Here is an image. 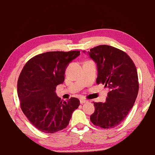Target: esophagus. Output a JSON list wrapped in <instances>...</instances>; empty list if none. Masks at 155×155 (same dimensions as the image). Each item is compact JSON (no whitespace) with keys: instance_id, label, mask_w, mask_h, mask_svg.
Instances as JSON below:
<instances>
[{"instance_id":"1","label":"esophagus","mask_w":155,"mask_h":155,"mask_svg":"<svg viewBox=\"0 0 155 155\" xmlns=\"http://www.w3.org/2000/svg\"><path fill=\"white\" fill-rule=\"evenodd\" d=\"M80 102H81V104H85V103H87V101L85 100V99H81V100H80Z\"/></svg>"}]
</instances>
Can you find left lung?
<instances>
[{"label": "left lung", "mask_w": 155, "mask_h": 155, "mask_svg": "<svg viewBox=\"0 0 155 155\" xmlns=\"http://www.w3.org/2000/svg\"><path fill=\"white\" fill-rule=\"evenodd\" d=\"M87 54L97 64V84H104L109 89L106 102L93 103L95 111L90 119L95 126L111 129L123 121L136 101L139 91L137 68L127 53L111 46H97Z\"/></svg>", "instance_id": "left-lung-1"}]
</instances>
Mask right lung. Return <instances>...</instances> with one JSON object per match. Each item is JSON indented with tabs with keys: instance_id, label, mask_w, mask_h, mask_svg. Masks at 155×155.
Segmentation results:
<instances>
[{
	"instance_id": "1",
	"label": "right lung",
	"mask_w": 155,
	"mask_h": 155,
	"mask_svg": "<svg viewBox=\"0 0 155 155\" xmlns=\"http://www.w3.org/2000/svg\"><path fill=\"white\" fill-rule=\"evenodd\" d=\"M80 51H47L32 57L19 75L17 93L21 108L32 125L45 133H54L68 127L80 101L61 100L56 87L64 81L70 62Z\"/></svg>"
}]
</instances>
